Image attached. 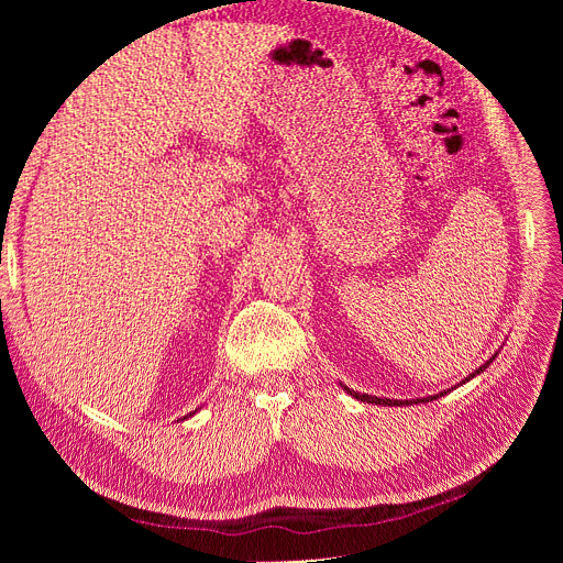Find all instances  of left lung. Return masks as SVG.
Masks as SVG:
<instances>
[{
  "mask_svg": "<svg viewBox=\"0 0 563 563\" xmlns=\"http://www.w3.org/2000/svg\"><path fill=\"white\" fill-rule=\"evenodd\" d=\"M493 360H496V356H493ZM493 360H488V362H486L484 366H479V368H476V371L472 373V376H470V378H474V376H476V373H482V371H484V368H486V366H488V364H490ZM470 378H467V380H470ZM345 389L350 391V395H352L354 399H362V401H366V404H383V406H404V404H406V406H408V401H395V399H380V397H371V395H362V391H352L350 387H345ZM441 395H444V391H441ZM441 395H434V397H424V399H413L411 404H418V401H432V399H437V397H441Z\"/></svg>",
  "mask_w": 563,
  "mask_h": 563,
  "instance_id": "8db88e82",
  "label": "left lung"
}]
</instances>
